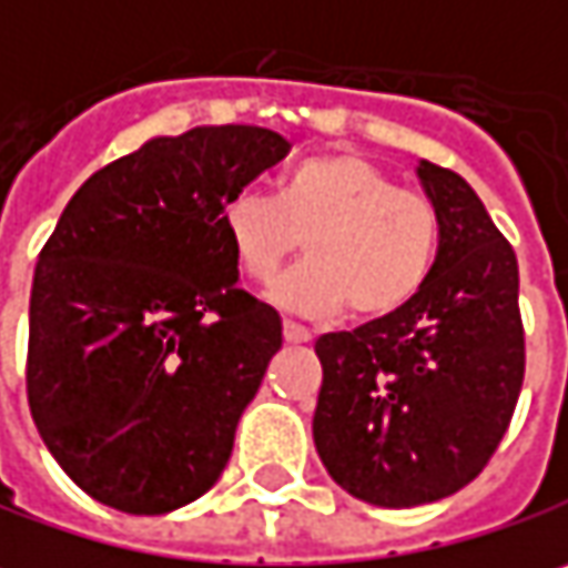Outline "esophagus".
<instances>
[{
    "label": "esophagus",
    "instance_id": "obj_1",
    "mask_svg": "<svg viewBox=\"0 0 568 568\" xmlns=\"http://www.w3.org/2000/svg\"><path fill=\"white\" fill-rule=\"evenodd\" d=\"M283 337L288 341V344H308V341H312V331H308V327H302V324H295V321H285Z\"/></svg>",
    "mask_w": 568,
    "mask_h": 568
}]
</instances>
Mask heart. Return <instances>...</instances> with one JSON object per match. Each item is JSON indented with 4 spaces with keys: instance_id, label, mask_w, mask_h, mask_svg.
Wrapping results in <instances>:
<instances>
[{
    "instance_id": "obj_1",
    "label": "heart",
    "mask_w": 568,
    "mask_h": 568,
    "mask_svg": "<svg viewBox=\"0 0 568 568\" xmlns=\"http://www.w3.org/2000/svg\"><path fill=\"white\" fill-rule=\"evenodd\" d=\"M237 273L270 285L302 247L308 260L273 285V298L302 315L383 321L430 283L444 221L437 205L402 189L359 153H317L285 170L276 199L241 192L217 215Z\"/></svg>"
}]
</instances>
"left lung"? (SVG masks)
I'll return each mask as SVG.
<instances>
[{"instance_id":"left-lung-1","label":"left lung","mask_w":568,"mask_h":568,"mask_svg":"<svg viewBox=\"0 0 568 568\" xmlns=\"http://www.w3.org/2000/svg\"><path fill=\"white\" fill-rule=\"evenodd\" d=\"M444 221L440 260L408 308L321 334L315 447L331 479L379 508L469 485L498 450L524 385L517 256L459 173L420 160Z\"/></svg>"}]
</instances>
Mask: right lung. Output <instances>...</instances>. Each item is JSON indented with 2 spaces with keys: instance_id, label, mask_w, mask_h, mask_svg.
<instances>
[{
  "instance_id": "obj_1",
  "label": "right lung",
  "mask_w": 568,
  "mask_h": 568,
  "mask_svg": "<svg viewBox=\"0 0 568 568\" xmlns=\"http://www.w3.org/2000/svg\"><path fill=\"white\" fill-rule=\"evenodd\" d=\"M285 153L266 128H192L67 202L34 266L24 383L41 440L95 501L166 515L224 473L283 321L237 285L217 215Z\"/></svg>"
}]
</instances>
